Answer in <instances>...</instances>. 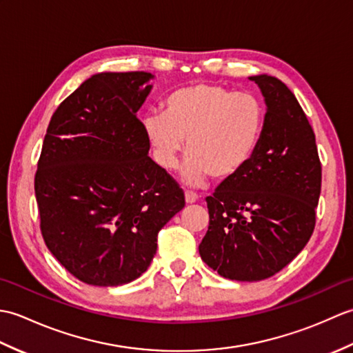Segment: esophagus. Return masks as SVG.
I'll return each mask as SVG.
<instances>
[{
	"label": "esophagus",
	"instance_id": "34e87169",
	"mask_svg": "<svg viewBox=\"0 0 353 353\" xmlns=\"http://www.w3.org/2000/svg\"><path fill=\"white\" fill-rule=\"evenodd\" d=\"M185 200L186 203H196L199 200V194L192 192V191H185Z\"/></svg>",
	"mask_w": 353,
	"mask_h": 353
}]
</instances>
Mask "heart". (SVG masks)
Segmentation results:
<instances>
[{
  "label": "heart",
  "instance_id": "heart-1",
  "mask_svg": "<svg viewBox=\"0 0 353 353\" xmlns=\"http://www.w3.org/2000/svg\"><path fill=\"white\" fill-rule=\"evenodd\" d=\"M265 125V108L252 92L196 83L171 92L163 115H147L144 129L157 159L174 170L186 141L183 176L201 183L208 174L229 179L252 161Z\"/></svg>",
  "mask_w": 353,
  "mask_h": 353
}]
</instances>
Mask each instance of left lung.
I'll return each mask as SVG.
<instances>
[{
    "label": "left lung",
    "mask_w": 353,
    "mask_h": 353,
    "mask_svg": "<svg viewBox=\"0 0 353 353\" xmlns=\"http://www.w3.org/2000/svg\"><path fill=\"white\" fill-rule=\"evenodd\" d=\"M265 99L264 132L252 161L206 197L209 228L199 245L214 272L262 281L302 252L316 226L321 163L316 134L288 86L250 77Z\"/></svg>",
    "instance_id": "8db88e82"
}]
</instances>
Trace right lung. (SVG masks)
Masks as SVG:
<instances>
[{
    "label": "right lung",
    "instance_id": "obj_1",
    "mask_svg": "<svg viewBox=\"0 0 353 353\" xmlns=\"http://www.w3.org/2000/svg\"><path fill=\"white\" fill-rule=\"evenodd\" d=\"M153 76L101 72L51 117L34 174L48 250L79 281L129 283L145 272L157 234L185 206V194L148 156L137 112Z\"/></svg>",
    "mask_w": 353,
    "mask_h": 353
}]
</instances>
